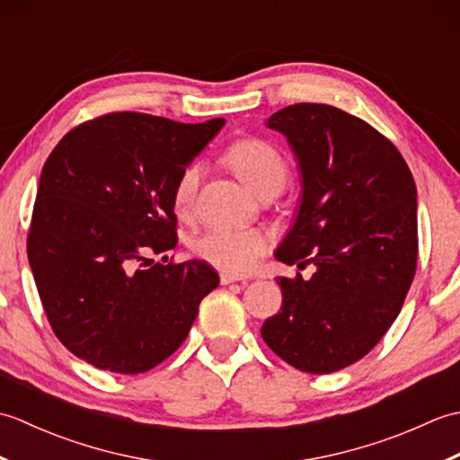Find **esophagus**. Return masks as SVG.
Returning <instances> with one entry per match:
<instances>
[{
    "label": "esophagus",
    "mask_w": 460,
    "mask_h": 460,
    "mask_svg": "<svg viewBox=\"0 0 460 460\" xmlns=\"http://www.w3.org/2000/svg\"><path fill=\"white\" fill-rule=\"evenodd\" d=\"M219 280H221V285H231V282L245 280V277H243V275H237V272H231V270H221Z\"/></svg>",
    "instance_id": "obj_1"
}]
</instances>
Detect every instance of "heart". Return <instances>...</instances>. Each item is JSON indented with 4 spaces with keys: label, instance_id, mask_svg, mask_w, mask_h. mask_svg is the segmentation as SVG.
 Segmentation results:
<instances>
[{
    "label": "heart",
    "instance_id": "heart-1",
    "mask_svg": "<svg viewBox=\"0 0 460 460\" xmlns=\"http://www.w3.org/2000/svg\"><path fill=\"white\" fill-rule=\"evenodd\" d=\"M225 160L231 165L241 181L257 195L265 191H280L287 181L288 165L275 146L249 138L233 144L225 154ZM203 175V165L191 162L181 168L172 188V203L175 213L188 215L193 208ZM269 245V237L261 229H237V227H209L198 237L191 239V251L203 261L215 267L245 272L257 265Z\"/></svg>",
    "mask_w": 460,
    "mask_h": 460
}]
</instances>
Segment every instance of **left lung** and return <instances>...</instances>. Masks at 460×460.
Returning a JSON list of instances; mask_svg holds the SVG:
<instances>
[{
  "label": "left lung",
  "mask_w": 460,
  "mask_h": 460,
  "mask_svg": "<svg viewBox=\"0 0 460 460\" xmlns=\"http://www.w3.org/2000/svg\"><path fill=\"white\" fill-rule=\"evenodd\" d=\"M265 124L287 138L302 180L275 259L316 270L277 279L282 306L261 334L292 367L332 374L364 358L403 306L417 267V188L395 146L336 106L292 104Z\"/></svg>",
  "instance_id": "left-lung-1"
}]
</instances>
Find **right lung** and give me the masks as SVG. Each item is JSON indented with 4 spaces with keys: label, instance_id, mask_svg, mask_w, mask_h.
Segmentation results:
<instances>
[{
    "label": "right lung",
    "instance_id": "add662e5",
    "mask_svg": "<svg viewBox=\"0 0 460 460\" xmlns=\"http://www.w3.org/2000/svg\"><path fill=\"white\" fill-rule=\"evenodd\" d=\"M223 124L114 112L76 126L47 158L27 257L55 336L86 364L130 376L155 367L219 285L205 261L150 255L178 245L173 181Z\"/></svg>",
    "mask_w": 460,
    "mask_h": 460
}]
</instances>
